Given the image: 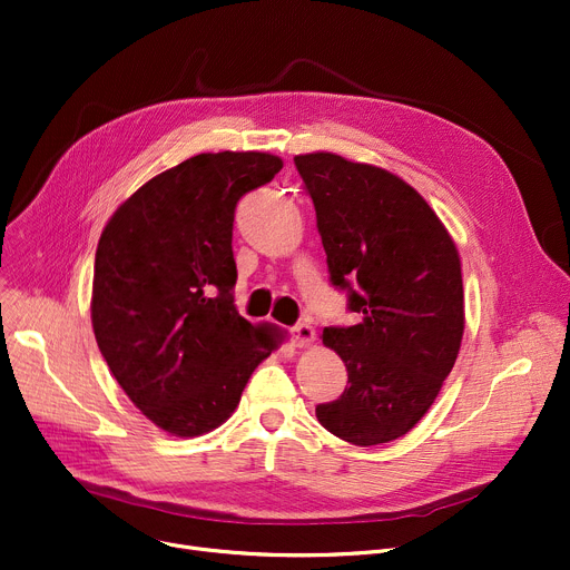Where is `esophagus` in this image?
Listing matches in <instances>:
<instances>
[{
	"label": "esophagus",
	"instance_id": "obj_1",
	"mask_svg": "<svg viewBox=\"0 0 570 570\" xmlns=\"http://www.w3.org/2000/svg\"><path fill=\"white\" fill-rule=\"evenodd\" d=\"M289 335H292V342L296 346H311L315 342V337H317L315 328L311 324H305V322H298L296 326H292Z\"/></svg>",
	"mask_w": 570,
	"mask_h": 570
}]
</instances>
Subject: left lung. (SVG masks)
<instances>
[{"label":"left lung","instance_id":"8db88e82","mask_svg":"<svg viewBox=\"0 0 570 570\" xmlns=\"http://www.w3.org/2000/svg\"><path fill=\"white\" fill-rule=\"evenodd\" d=\"M317 212L331 283L354 326L322 340L346 365V387L315 409L324 429L370 448L397 441L435 402L463 340L454 239L429 203L385 168L333 153L294 157Z\"/></svg>","mask_w":570,"mask_h":570}]
</instances>
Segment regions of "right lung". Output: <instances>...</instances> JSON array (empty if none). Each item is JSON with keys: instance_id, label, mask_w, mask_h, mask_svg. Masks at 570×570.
<instances>
[{"instance_id": "add662e5", "label": "right lung", "mask_w": 570, "mask_h": 570, "mask_svg": "<svg viewBox=\"0 0 570 570\" xmlns=\"http://www.w3.org/2000/svg\"><path fill=\"white\" fill-rule=\"evenodd\" d=\"M269 153H203L129 196L105 226L91 322L111 374L170 435L224 424L274 344L235 308L239 198L274 180Z\"/></svg>"}]
</instances>
